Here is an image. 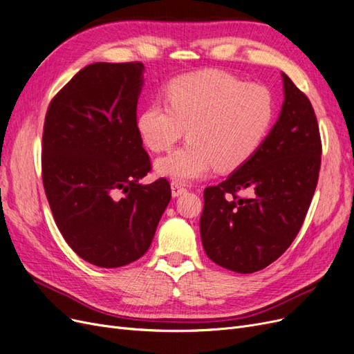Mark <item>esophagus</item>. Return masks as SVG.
Listing matches in <instances>:
<instances>
[{
  "label": "esophagus",
  "instance_id": "34e87169",
  "mask_svg": "<svg viewBox=\"0 0 354 354\" xmlns=\"http://www.w3.org/2000/svg\"><path fill=\"white\" fill-rule=\"evenodd\" d=\"M185 192H186V187L181 181L178 180L171 181V194H173V196H180L181 194H185Z\"/></svg>",
  "mask_w": 354,
  "mask_h": 354
}]
</instances>
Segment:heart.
Listing matches in <instances>:
<instances>
[{"label": "heart", "instance_id": "heart-1", "mask_svg": "<svg viewBox=\"0 0 354 354\" xmlns=\"http://www.w3.org/2000/svg\"><path fill=\"white\" fill-rule=\"evenodd\" d=\"M168 108L153 103L138 115L137 130L152 152H167L156 162L159 174L180 181L205 176L216 168L232 173L257 153L269 134L274 102L269 88L243 84L221 71H201L171 81Z\"/></svg>", "mask_w": 354, "mask_h": 354}]
</instances>
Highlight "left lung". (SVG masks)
<instances>
[{
    "label": "left lung",
    "instance_id": "1",
    "mask_svg": "<svg viewBox=\"0 0 354 354\" xmlns=\"http://www.w3.org/2000/svg\"><path fill=\"white\" fill-rule=\"evenodd\" d=\"M282 78V111L261 147L227 180L203 190V250L232 272L254 273L279 259L317 186L322 142L313 106L288 75Z\"/></svg>",
    "mask_w": 354,
    "mask_h": 354
}]
</instances>
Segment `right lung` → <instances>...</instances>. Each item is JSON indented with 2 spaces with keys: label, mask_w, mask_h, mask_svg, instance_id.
Segmentation results:
<instances>
[{
  "label": "right lung",
  "mask_w": 354,
  "mask_h": 354,
  "mask_svg": "<svg viewBox=\"0 0 354 354\" xmlns=\"http://www.w3.org/2000/svg\"><path fill=\"white\" fill-rule=\"evenodd\" d=\"M143 63H93L48 104L42 131V185L57 227L82 260L113 269L149 250L171 199L137 130Z\"/></svg>",
  "instance_id": "1"
}]
</instances>
